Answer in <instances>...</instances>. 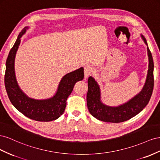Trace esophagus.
Returning <instances> with one entry per match:
<instances>
[{
	"instance_id": "obj_1",
	"label": "esophagus",
	"mask_w": 160,
	"mask_h": 160,
	"mask_svg": "<svg viewBox=\"0 0 160 160\" xmlns=\"http://www.w3.org/2000/svg\"><path fill=\"white\" fill-rule=\"evenodd\" d=\"M92 67L90 65H86L84 66V77L85 78H87L88 76L90 75L91 72H92Z\"/></svg>"
}]
</instances>
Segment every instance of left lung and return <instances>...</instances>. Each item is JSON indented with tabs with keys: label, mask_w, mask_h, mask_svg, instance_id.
<instances>
[{
	"label": "left lung",
	"mask_w": 160,
	"mask_h": 160,
	"mask_svg": "<svg viewBox=\"0 0 160 160\" xmlns=\"http://www.w3.org/2000/svg\"><path fill=\"white\" fill-rule=\"evenodd\" d=\"M141 38L147 45L149 65L147 78L143 87L134 97L119 106L106 105L101 100V92L98 82L92 76L88 78V89L86 97L87 106L90 113L98 120L114 123L125 121L138 115L148 104L153 89L154 65L147 41L143 35L141 34Z\"/></svg>",
	"instance_id": "1"
}]
</instances>
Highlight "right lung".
I'll list each match as a JSON object with an SVG mask.
<instances>
[{
  "instance_id": "obj_1",
  "label": "right lung",
  "mask_w": 160,
  "mask_h": 160,
  "mask_svg": "<svg viewBox=\"0 0 160 160\" xmlns=\"http://www.w3.org/2000/svg\"><path fill=\"white\" fill-rule=\"evenodd\" d=\"M29 27H25L18 35L8 53L6 62L4 84L8 97L18 111L31 119L38 121H52L60 117L65 111L66 100L77 82L84 78V68L68 73L62 77L56 92L52 97L38 100L29 97L19 87L15 72V59L21 43V38Z\"/></svg>"
}]
</instances>
